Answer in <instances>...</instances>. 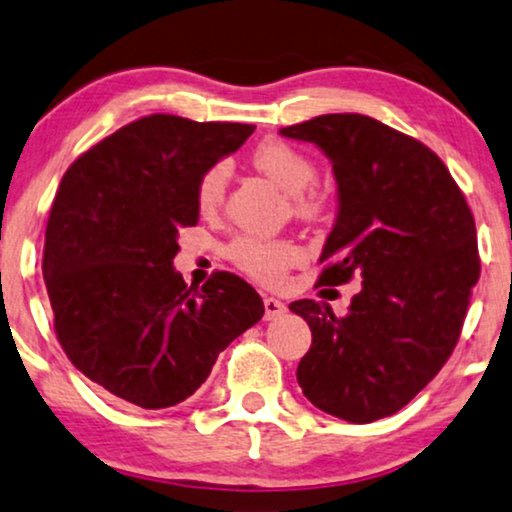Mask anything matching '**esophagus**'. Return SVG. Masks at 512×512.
<instances>
[{
	"label": "esophagus",
	"mask_w": 512,
	"mask_h": 512,
	"mask_svg": "<svg viewBox=\"0 0 512 512\" xmlns=\"http://www.w3.org/2000/svg\"><path fill=\"white\" fill-rule=\"evenodd\" d=\"M263 308H265V315H263L265 320H277V317H282L284 313H287V305L272 296L263 298Z\"/></svg>",
	"instance_id": "esophagus-1"
}]
</instances>
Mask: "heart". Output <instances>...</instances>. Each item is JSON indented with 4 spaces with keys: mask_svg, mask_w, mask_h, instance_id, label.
Returning <instances> with one entry per match:
<instances>
[{
    "mask_svg": "<svg viewBox=\"0 0 512 512\" xmlns=\"http://www.w3.org/2000/svg\"><path fill=\"white\" fill-rule=\"evenodd\" d=\"M251 162L282 190L291 192V204H294L296 216L315 218L322 214L327 195L313 185L317 167L303 150L272 138V141L256 145L254 152H251ZM225 190H228V167L223 162L211 164L197 181V209L204 216L216 214L225 199ZM225 256L251 280L261 284H280L287 270L301 261L303 251L287 240H258V237L240 235L228 244Z\"/></svg>",
    "mask_w": 512,
    "mask_h": 512,
    "instance_id": "b5f03b06",
    "label": "heart"
}]
</instances>
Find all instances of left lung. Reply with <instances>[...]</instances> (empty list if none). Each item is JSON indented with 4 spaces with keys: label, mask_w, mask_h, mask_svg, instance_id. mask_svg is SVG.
Segmentation results:
<instances>
[{
    "label": "left lung",
    "mask_w": 512,
    "mask_h": 512,
    "mask_svg": "<svg viewBox=\"0 0 512 512\" xmlns=\"http://www.w3.org/2000/svg\"><path fill=\"white\" fill-rule=\"evenodd\" d=\"M280 134L315 143L334 167L338 216L317 284L362 280L343 317L327 301L289 305L313 331L298 386L343 421L393 416L459 341L480 277L475 218L442 159L378 119L320 115Z\"/></svg>",
    "instance_id": "obj_1"
}]
</instances>
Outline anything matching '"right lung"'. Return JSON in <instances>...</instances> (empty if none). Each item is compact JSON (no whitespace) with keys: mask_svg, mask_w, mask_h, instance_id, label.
Returning a JSON list of instances; mask_svg holds the SVG:
<instances>
[{"mask_svg":"<svg viewBox=\"0 0 512 512\" xmlns=\"http://www.w3.org/2000/svg\"><path fill=\"white\" fill-rule=\"evenodd\" d=\"M254 129L148 115L65 171L42 261L53 329L68 360L117 400L143 409L183 402L263 317L242 277L218 270L192 289L174 270L178 230L199 218V176Z\"/></svg>","mask_w":512,"mask_h":512,"instance_id":"obj_1","label":"right lung"}]
</instances>
